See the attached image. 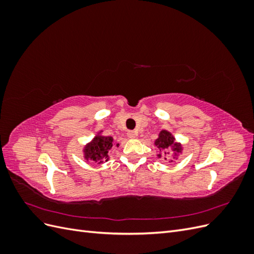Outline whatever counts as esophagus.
Instances as JSON below:
<instances>
[{
    "instance_id": "obj_1",
    "label": "esophagus",
    "mask_w": 254,
    "mask_h": 254,
    "mask_svg": "<svg viewBox=\"0 0 254 254\" xmlns=\"http://www.w3.org/2000/svg\"><path fill=\"white\" fill-rule=\"evenodd\" d=\"M136 132L135 131H128L127 132V136L129 137V139H135L136 137Z\"/></svg>"
}]
</instances>
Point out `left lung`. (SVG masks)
I'll use <instances>...</instances> for the list:
<instances>
[{
	"mask_svg": "<svg viewBox=\"0 0 254 254\" xmlns=\"http://www.w3.org/2000/svg\"><path fill=\"white\" fill-rule=\"evenodd\" d=\"M153 144L159 149L157 155L158 159L163 157L165 160H171V162H175L179 158L183 150L182 144L176 142V137L172 134V132L165 129L161 130L159 132L158 139H156ZM171 154L172 155V158L170 159L169 156Z\"/></svg>",
	"mask_w": 254,
	"mask_h": 254,
	"instance_id": "8db88e82",
	"label": "left lung"
}]
</instances>
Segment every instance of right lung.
<instances>
[{
	"label": "right lung",
	"instance_id": "add662e5",
	"mask_svg": "<svg viewBox=\"0 0 254 254\" xmlns=\"http://www.w3.org/2000/svg\"><path fill=\"white\" fill-rule=\"evenodd\" d=\"M103 132V130H99L93 139L84 145L82 149L84 160L94 161L97 164H102L110 159V150L113 147H119L120 143H115L112 136L104 135Z\"/></svg>",
	"mask_w": 254,
	"mask_h": 254
}]
</instances>
